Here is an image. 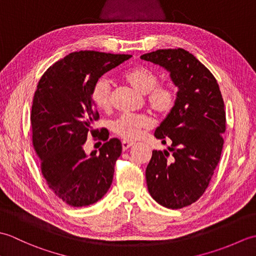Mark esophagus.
<instances>
[{"label": "esophagus", "mask_w": 256, "mask_h": 256, "mask_svg": "<svg viewBox=\"0 0 256 256\" xmlns=\"http://www.w3.org/2000/svg\"><path fill=\"white\" fill-rule=\"evenodd\" d=\"M133 145H134L133 142H128V140H123V142H122V148H123V150H128Z\"/></svg>", "instance_id": "esophagus-1"}]
</instances>
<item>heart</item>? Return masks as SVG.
I'll use <instances>...</instances> for the list:
<instances>
[{
	"instance_id": "heart-1",
	"label": "heart",
	"mask_w": 256,
	"mask_h": 256,
	"mask_svg": "<svg viewBox=\"0 0 256 256\" xmlns=\"http://www.w3.org/2000/svg\"><path fill=\"white\" fill-rule=\"evenodd\" d=\"M123 79L134 89L146 96V101L156 116H166L175 106L176 94L170 86L157 84L158 76L145 66H135L122 74ZM110 84L101 78L94 84L91 91V100L101 110L110 106ZM152 118L148 114H122L112 122L113 132L125 140H138L145 130L152 126Z\"/></svg>"
}]
</instances>
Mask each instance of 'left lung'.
I'll return each mask as SVG.
<instances>
[{
  "label": "left lung",
  "mask_w": 256,
  "mask_h": 256,
  "mask_svg": "<svg viewBox=\"0 0 256 256\" xmlns=\"http://www.w3.org/2000/svg\"><path fill=\"white\" fill-rule=\"evenodd\" d=\"M170 72L177 88L175 106L155 131L168 150H153L146 167L152 197L170 209L196 202L206 192L221 157L224 102L209 69L192 54L158 50L140 56Z\"/></svg>",
  "instance_id": "obj_1"
}]
</instances>
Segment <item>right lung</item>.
Returning <instances> with one entry per match:
<instances>
[{"label":"right lung","instance_id":"obj_1","mask_svg":"<svg viewBox=\"0 0 256 256\" xmlns=\"http://www.w3.org/2000/svg\"><path fill=\"white\" fill-rule=\"evenodd\" d=\"M94 50L69 54L48 68L37 84L30 122L32 145L48 187L64 202L86 206L110 188L122 144L111 138L86 155L84 145L99 113L91 91L101 76L131 58ZM100 138L106 140V133Z\"/></svg>","mask_w":256,"mask_h":256}]
</instances>
